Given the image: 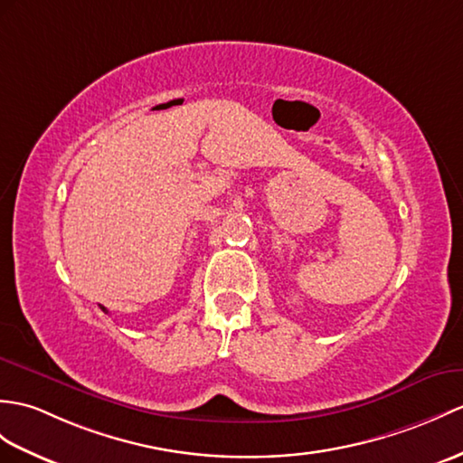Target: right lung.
Segmentation results:
<instances>
[{
  "instance_id": "right-lung-1",
  "label": "right lung",
  "mask_w": 463,
  "mask_h": 463,
  "mask_svg": "<svg viewBox=\"0 0 463 463\" xmlns=\"http://www.w3.org/2000/svg\"><path fill=\"white\" fill-rule=\"evenodd\" d=\"M102 307V306H100ZM102 311H106V307H102ZM106 314H109V311H106Z\"/></svg>"
}]
</instances>
